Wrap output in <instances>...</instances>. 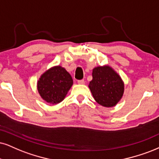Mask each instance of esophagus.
Segmentation results:
<instances>
[{
	"mask_svg": "<svg viewBox=\"0 0 159 159\" xmlns=\"http://www.w3.org/2000/svg\"><path fill=\"white\" fill-rule=\"evenodd\" d=\"M77 83H78V84H80V85H84V84H85V81H84L83 80H78V81H77Z\"/></svg>",
	"mask_w": 159,
	"mask_h": 159,
	"instance_id": "1",
	"label": "esophagus"
}]
</instances>
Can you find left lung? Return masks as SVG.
<instances>
[{
	"instance_id": "left-lung-1",
	"label": "left lung",
	"mask_w": 159,
	"mask_h": 159,
	"mask_svg": "<svg viewBox=\"0 0 159 159\" xmlns=\"http://www.w3.org/2000/svg\"><path fill=\"white\" fill-rule=\"evenodd\" d=\"M89 87L95 101L103 107L116 106L124 94L125 84L111 66H97L92 71Z\"/></svg>"
}]
</instances>
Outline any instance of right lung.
Wrapping results in <instances>:
<instances>
[{
  "instance_id": "obj_1",
  "label": "right lung",
  "mask_w": 159,
  "mask_h": 159,
  "mask_svg": "<svg viewBox=\"0 0 159 159\" xmlns=\"http://www.w3.org/2000/svg\"><path fill=\"white\" fill-rule=\"evenodd\" d=\"M73 85L71 76L60 66L50 68L45 71L38 81L40 96L50 104H58L63 100Z\"/></svg>"
}]
</instances>
